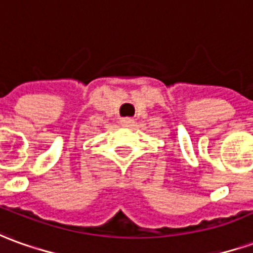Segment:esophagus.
Returning <instances> with one entry per match:
<instances>
[{"mask_svg": "<svg viewBox=\"0 0 253 253\" xmlns=\"http://www.w3.org/2000/svg\"><path fill=\"white\" fill-rule=\"evenodd\" d=\"M122 123V126H125V127H130L132 126V123H134V121H132L131 118H123L121 121Z\"/></svg>", "mask_w": 253, "mask_h": 253, "instance_id": "1", "label": "esophagus"}]
</instances>
